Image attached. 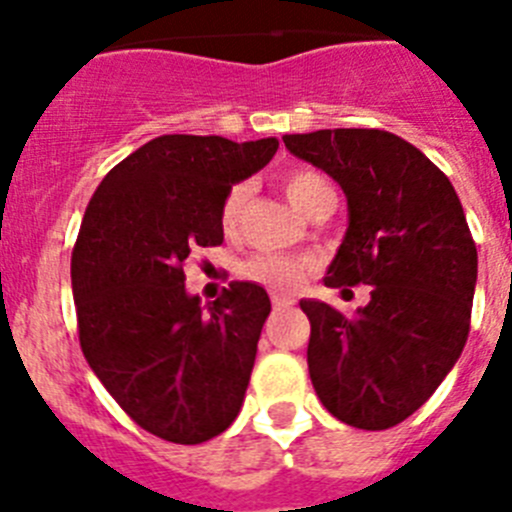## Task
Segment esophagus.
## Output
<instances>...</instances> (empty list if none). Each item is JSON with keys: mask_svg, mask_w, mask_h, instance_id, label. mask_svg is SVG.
<instances>
[{"mask_svg": "<svg viewBox=\"0 0 512 512\" xmlns=\"http://www.w3.org/2000/svg\"><path fill=\"white\" fill-rule=\"evenodd\" d=\"M274 310H284V307H289V305H295V302L289 300V297H279V295H274Z\"/></svg>", "mask_w": 512, "mask_h": 512, "instance_id": "obj_1", "label": "esophagus"}]
</instances>
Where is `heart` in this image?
<instances>
[{
  "instance_id": "b5f03b06",
  "label": "heart",
  "mask_w": 512,
  "mask_h": 512,
  "mask_svg": "<svg viewBox=\"0 0 512 512\" xmlns=\"http://www.w3.org/2000/svg\"><path fill=\"white\" fill-rule=\"evenodd\" d=\"M330 184L323 176L312 174V171H292L284 176V194H287L289 205L300 210L305 215L315 202L330 194ZM248 202V184H235L230 194L223 202V212H220V225L225 233H233L238 220H241L243 210ZM243 277L253 279V282L264 284V287L277 289V292H292L302 284V279L310 274V261L295 259V256H282V253H259L243 264Z\"/></svg>"
}]
</instances>
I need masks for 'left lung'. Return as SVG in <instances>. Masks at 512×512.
Returning a JSON list of instances; mask_svg holds the SVG:
<instances>
[{"instance_id":"left-lung-1","label":"left lung","mask_w":512,"mask_h":512,"mask_svg":"<svg viewBox=\"0 0 512 512\" xmlns=\"http://www.w3.org/2000/svg\"><path fill=\"white\" fill-rule=\"evenodd\" d=\"M282 140L346 194L348 228L325 287H372L354 318L300 300L312 387L338 420L384 431L413 415L464 351L477 284L467 217L449 176L400 135L338 128Z\"/></svg>"}]
</instances>
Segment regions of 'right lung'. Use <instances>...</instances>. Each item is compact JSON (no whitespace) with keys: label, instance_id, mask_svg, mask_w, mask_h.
<instances>
[{"label":"right lung","instance_id":"add662e5","mask_svg":"<svg viewBox=\"0 0 512 512\" xmlns=\"http://www.w3.org/2000/svg\"><path fill=\"white\" fill-rule=\"evenodd\" d=\"M277 148L161 135L104 176L84 212L71 256L81 351L117 405L164 441H210L241 413L269 295L233 282L202 307L182 264L223 243L225 197Z\"/></svg>","mask_w":512,"mask_h":512}]
</instances>
